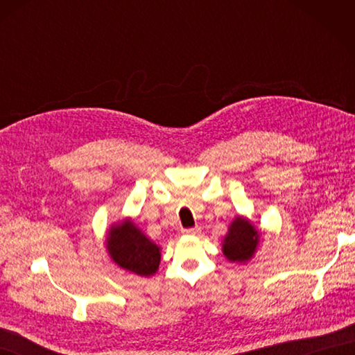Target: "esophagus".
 <instances>
[{
    "mask_svg": "<svg viewBox=\"0 0 355 355\" xmlns=\"http://www.w3.org/2000/svg\"><path fill=\"white\" fill-rule=\"evenodd\" d=\"M184 235H198L200 227H191V229H184L183 230Z\"/></svg>",
    "mask_w": 355,
    "mask_h": 355,
    "instance_id": "1",
    "label": "esophagus"
}]
</instances>
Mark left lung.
Segmentation results:
<instances>
[{
    "label": "left lung",
    "instance_id": "1",
    "mask_svg": "<svg viewBox=\"0 0 355 355\" xmlns=\"http://www.w3.org/2000/svg\"><path fill=\"white\" fill-rule=\"evenodd\" d=\"M259 243V233L244 218L238 216L232 223L227 236L224 238L223 252L229 261L245 262L253 256Z\"/></svg>",
    "mask_w": 355,
    "mask_h": 355
}]
</instances>
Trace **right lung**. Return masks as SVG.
<instances>
[{
    "label": "right lung",
    "mask_w": 355,
    "mask_h": 355,
    "mask_svg": "<svg viewBox=\"0 0 355 355\" xmlns=\"http://www.w3.org/2000/svg\"><path fill=\"white\" fill-rule=\"evenodd\" d=\"M107 248L117 266L139 276H153L160 263V248L132 223L112 227L107 238Z\"/></svg>",
    "instance_id": "1"
}]
</instances>
